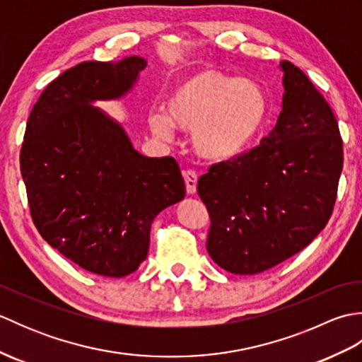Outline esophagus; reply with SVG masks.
<instances>
[{
	"label": "esophagus",
	"mask_w": 362,
	"mask_h": 362,
	"mask_svg": "<svg viewBox=\"0 0 362 362\" xmlns=\"http://www.w3.org/2000/svg\"><path fill=\"white\" fill-rule=\"evenodd\" d=\"M183 179H185L187 193L194 194L196 187H197V174H196V171H193V169H188V171L183 173Z\"/></svg>",
	"instance_id": "34e87169"
}]
</instances>
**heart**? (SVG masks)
I'll return each instance as SVG.
<instances>
[{
	"label": "heart",
	"instance_id": "heart-1",
	"mask_svg": "<svg viewBox=\"0 0 362 362\" xmlns=\"http://www.w3.org/2000/svg\"><path fill=\"white\" fill-rule=\"evenodd\" d=\"M267 112L269 99L258 82L204 66L173 88L166 113H149V126L160 138H171L173 124L193 130L191 140L199 156L227 161L249 148Z\"/></svg>",
	"mask_w": 362,
	"mask_h": 362
}]
</instances>
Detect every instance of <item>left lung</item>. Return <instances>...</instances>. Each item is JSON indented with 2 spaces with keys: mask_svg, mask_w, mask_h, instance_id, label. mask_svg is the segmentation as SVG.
<instances>
[{
  "mask_svg": "<svg viewBox=\"0 0 362 362\" xmlns=\"http://www.w3.org/2000/svg\"><path fill=\"white\" fill-rule=\"evenodd\" d=\"M283 110L255 148L211 165L197 182L210 214L206 250L240 275L264 272L296 255L333 214L344 165L332 107L288 60Z\"/></svg>",
  "mask_w": 362,
  "mask_h": 362,
  "instance_id": "left-lung-1",
  "label": "left lung"
}]
</instances>
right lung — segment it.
<instances>
[{
	"label": "right lung",
	"mask_w": 362,
	"mask_h": 362,
	"mask_svg": "<svg viewBox=\"0 0 362 362\" xmlns=\"http://www.w3.org/2000/svg\"><path fill=\"white\" fill-rule=\"evenodd\" d=\"M146 68L141 57L82 62L43 90L20 151L30 218L43 240L104 276L135 272L152 221L185 197L173 157L138 153L117 122L90 105L119 98Z\"/></svg>",
	"instance_id": "obj_1"
}]
</instances>
